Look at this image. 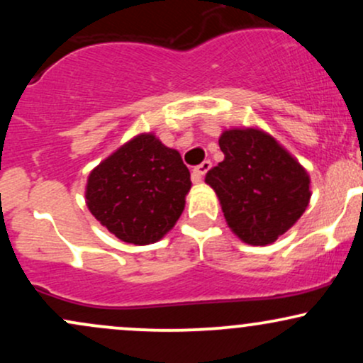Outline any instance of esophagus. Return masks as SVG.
I'll use <instances>...</instances> for the list:
<instances>
[{
	"label": "esophagus",
	"instance_id": "1",
	"mask_svg": "<svg viewBox=\"0 0 363 363\" xmlns=\"http://www.w3.org/2000/svg\"><path fill=\"white\" fill-rule=\"evenodd\" d=\"M211 167V162L210 160H205L203 164H199L198 167L193 169V181L194 182H201V179L205 177V174L210 170Z\"/></svg>",
	"mask_w": 363,
	"mask_h": 363
}]
</instances>
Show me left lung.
<instances>
[{
    "mask_svg": "<svg viewBox=\"0 0 363 363\" xmlns=\"http://www.w3.org/2000/svg\"><path fill=\"white\" fill-rule=\"evenodd\" d=\"M218 145L225 158L205 182L218 196L227 225L245 244L274 242L309 205V174L257 128L227 129Z\"/></svg>",
    "mask_w": 363,
    "mask_h": 363,
    "instance_id": "1",
    "label": "left lung"
}]
</instances>
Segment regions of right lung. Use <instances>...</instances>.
Returning a JSON list of instances; mask_svg holds the SVG:
<instances>
[{"instance_id":"1","label":"right lung","mask_w":363,"mask_h":363,"mask_svg":"<svg viewBox=\"0 0 363 363\" xmlns=\"http://www.w3.org/2000/svg\"><path fill=\"white\" fill-rule=\"evenodd\" d=\"M191 189L189 169L177 150L141 133L90 172V213L123 242L147 245L176 225Z\"/></svg>"}]
</instances>
